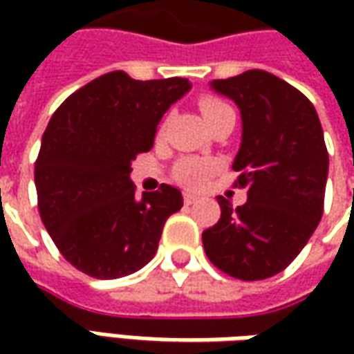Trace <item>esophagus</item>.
Returning <instances> with one entry per match:
<instances>
[{"label": "esophagus", "mask_w": 354, "mask_h": 354, "mask_svg": "<svg viewBox=\"0 0 354 354\" xmlns=\"http://www.w3.org/2000/svg\"><path fill=\"white\" fill-rule=\"evenodd\" d=\"M198 201L197 195H193V193H185L183 195V203L185 205H195Z\"/></svg>", "instance_id": "obj_1"}]
</instances>
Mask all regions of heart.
Instances as JSON below:
<instances>
[{"label":"heart","mask_w":354,"mask_h":354,"mask_svg":"<svg viewBox=\"0 0 354 354\" xmlns=\"http://www.w3.org/2000/svg\"><path fill=\"white\" fill-rule=\"evenodd\" d=\"M198 110L205 118V122L212 126L216 124L221 118H225L226 114L234 112L232 106L218 98V96H203L198 100ZM216 171V163L211 161V159H198V157H187L183 161H179L173 169V179L183 187H189V189H197V187H203L211 179Z\"/></svg>","instance_id":"b5f03b06"}]
</instances>
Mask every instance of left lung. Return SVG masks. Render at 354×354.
Listing matches in <instances>:
<instances>
[{
	"label": "left lung",
	"instance_id": "8db88e82",
	"mask_svg": "<svg viewBox=\"0 0 354 354\" xmlns=\"http://www.w3.org/2000/svg\"><path fill=\"white\" fill-rule=\"evenodd\" d=\"M242 114V143L232 169L248 201L232 209L218 197L221 218L203 232L212 264L244 281L286 270L323 216L329 153L313 104L266 71L212 80Z\"/></svg>",
	"mask_w": 354,
	"mask_h": 354
}]
</instances>
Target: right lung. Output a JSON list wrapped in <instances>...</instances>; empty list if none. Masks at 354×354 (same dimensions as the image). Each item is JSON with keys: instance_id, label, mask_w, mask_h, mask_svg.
Segmentation results:
<instances>
[{"instance_id": "right-lung-1", "label": "right lung", "mask_w": 354, "mask_h": 354, "mask_svg": "<svg viewBox=\"0 0 354 354\" xmlns=\"http://www.w3.org/2000/svg\"><path fill=\"white\" fill-rule=\"evenodd\" d=\"M191 88L187 78L136 80L106 73L57 108L35 161L41 221L66 262L90 278L138 272L157 252L181 193H136L131 161L153 147L157 124Z\"/></svg>"}]
</instances>
